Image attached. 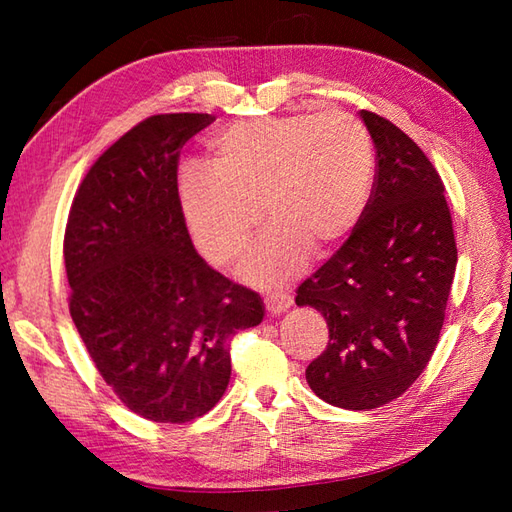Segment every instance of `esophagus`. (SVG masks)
I'll return each mask as SVG.
<instances>
[{
  "instance_id": "obj_1",
  "label": "esophagus",
  "mask_w": 512,
  "mask_h": 512,
  "mask_svg": "<svg viewBox=\"0 0 512 512\" xmlns=\"http://www.w3.org/2000/svg\"><path fill=\"white\" fill-rule=\"evenodd\" d=\"M264 303H266V310L270 314H279L292 306V297L286 295V292H275V295H268L264 299Z\"/></svg>"
}]
</instances>
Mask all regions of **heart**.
<instances>
[{"label": "heart", "instance_id": "b5f03b06", "mask_svg": "<svg viewBox=\"0 0 512 512\" xmlns=\"http://www.w3.org/2000/svg\"><path fill=\"white\" fill-rule=\"evenodd\" d=\"M374 184L365 127L345 112L237 121L209 143V169L187 165L178 202L195 246L215 266L244 253L262 220L273 224L244 264V277L277 286L303 253L321 257L361 220Z\"/></svg>", "mask_w": 512, "mask_h": 512}]
</instances>
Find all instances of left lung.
I'll use <instances>...</instances> for the list:
<instances>
[{"mask_svg": "<svg viewBox=\"0 0 512 512\" xmlns=\"http://www.w3.org/2000/svg\"><path fill=\"white\" fill-rule=\"evenodd\" d=\"M376 149L369 202L352 235L301 281L297 306L328 321L330 343L306 369L334 407H383L416 383L436 350L458 246L431 160L387 118L361 112Z\"/></svg>", "mask_w": 512, "mask_h": 512, "instance_id": "obj_1", "label": "left lung"}]
</instances>
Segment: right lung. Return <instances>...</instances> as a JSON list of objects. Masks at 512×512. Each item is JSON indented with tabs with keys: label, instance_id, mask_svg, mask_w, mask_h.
Masks as SVG:
<instances>
[{
	"label": "right lung",
	"instance_id": "add662e5",
	"mask_svg": "<svg viewBox=\"0 0 512 512\" xmlns=\"http://www.w3.org/2000/svg\"><path fill=\"white\" fill-rule=\"evenodd\" d=\"M211 114H156L90 167L63 237L70 317L107 385L151 422L211 411L231 378L228 339L264 319L257 292L195 253L178 202L180 149Z\"/></svg>",
	"mask_w": 512,
	"mask_h": 512
}]
</instances>
